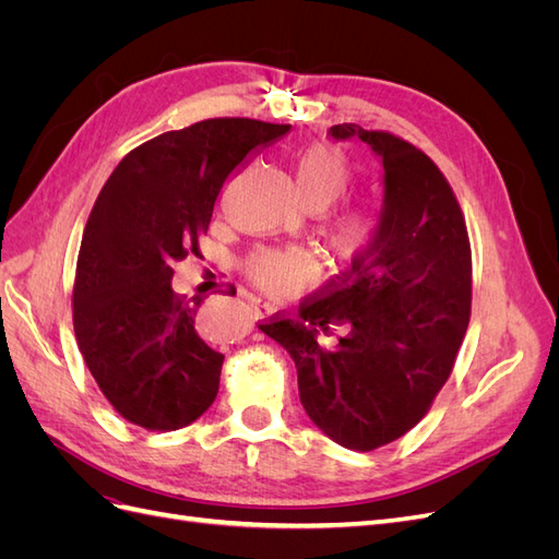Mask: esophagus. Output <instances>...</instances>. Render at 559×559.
<instances>
[{"label":"esophagus","instance_id":"1","mask_svg":"<svg viewBox=\"0 0 559 559\" xmlns=\"http://www.w3.org/2000/svg\"><path fill=\"white\" fill-rule=\"evenodd\" d=\"M247 298H249V302H251V306L259 310V314H273V312H277V306H275V302H270V300H263L261 296H253V294H249Z\"/></svg>","mask_w":559,"mask_h":559}]
</instances>
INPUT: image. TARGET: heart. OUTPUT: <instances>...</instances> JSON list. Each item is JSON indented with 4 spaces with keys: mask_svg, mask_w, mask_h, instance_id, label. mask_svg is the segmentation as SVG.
<instances>
[{
    "mask_svg": "<svg viewBox=\"0 0 559 559\" xmlns=\"http://www.w3.org/2000/svg\"><path fill=\"white\" fill-rule=\"evenodd\" d=\"M296 191L302 205L314 212H324L337 198H343L352 183V167L347 158L329 144H312L300 151L294 165ZM373 216L366 210H347L337 214L326 240L337 257L359 253L373 235ZM249 275L265 292L289 294L300 282L310 277V261L296 249H263L249 259Z\"/></svg>",
    "mask_w": 559,
    "mask_h": 559,
    "instance_id": "b5f03b06",
    "label": "heart"
}]
</instances>
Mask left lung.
<instances>
[{
	"instance_id": "obj_1",
	"label": "left lung",
	"mask_w": 559,
	"mask_h": 559,
	"mask_svg": "<svg viewBox=\"0 0 559 559\" xmlns=\"http://www.w3.org/2000/svg\"><path fill=\"white\" fill-rule=\"evenodd\" d=\"M326 134L361 140L382 163L378 226L349 270L261 331L294 359L314 425L368 452L408 433L452 373L471 314V245L450 183L419 148L354 123ZM329 323L350 324L333 353L316 341Z\"/></svg>"
}]
</instances>
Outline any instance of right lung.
<instances>
[{
  "mask_svg": "<svg viewBox=\"0 0 559 559\" xmlns=\"http://www.w3.org/2000/svg\"><path fill=\"white\" fill-rule=\"evenodd\" d=\"M292 126L210 118L132 148L99 191L79 249L74 333L118 415L189 427L216 399L224 354L198 333L202 296L179 298L175 261L200 251L214 202L251 151Z\"/></svg>",
  "mask_w": 559,
  "mask_h": 559,
  "instance_id": "right-lung-1",
  "label": "right lung"
}]
</instances>
